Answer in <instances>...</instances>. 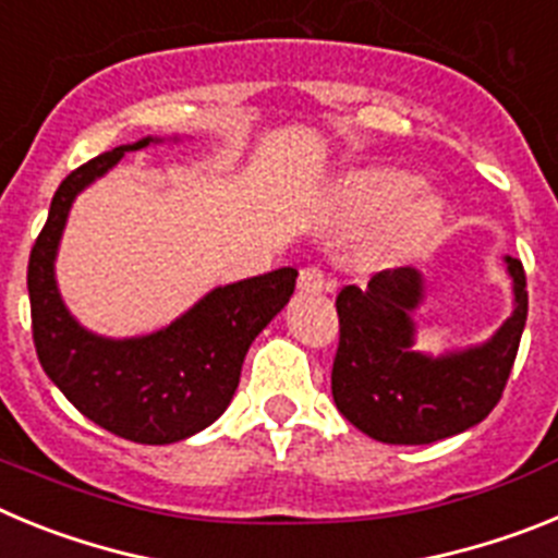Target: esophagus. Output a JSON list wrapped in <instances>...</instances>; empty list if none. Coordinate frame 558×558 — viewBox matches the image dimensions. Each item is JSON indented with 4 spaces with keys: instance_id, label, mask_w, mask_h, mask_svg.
I'll return each mask as SVG.
<instances>
[{
    "instance_id": "obj_1",
    "label": "esophagus",
    "mask_w": 558,
    "mask_h": 558,
    "mask_svg": "<svg viewBox=\"0 0 558 558\" xmlns=\"http://www.w3.org/2000/svg\"><path fill=\"white\" fill-rule=\"evenodd\" d=\"M299 288L307 290V293H322L327 288V274L318 265H307V268L299 270Z\"/></svg>"
}]
</instances>
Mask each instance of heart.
Segmentation results:
<instances>
[{
  "label": "heart",
  "instance_id": "b5f03b06",
  "mask_svg": "<svg viewBox=\"0 0 558 558\" xmlns=\"http://www.w3.org/2000/svg\"><path fill=\"white\" fill-rule=\"evenodd\" d=\"M343 209L357 223L386 218L379 231L386 245L418 240L441 218V204L430 192L416 190V179L399 170L354 172L343 186Z\"/></svg>",
  "mask_w": 558,
  "mask_h": 558
}]
</instances>
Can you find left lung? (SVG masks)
I'll use <instances>...</instances> for the list:
<instances>
[{
    "label": "left lung",
    "mask_w": 558,
    "mask_h": 558,
    "mask_svg": "<svg viewBox=\"0 0 558 558\" xmlns=\"http://www.w3.org/2000/svg\"><path fill=\"white\" fill-rule=\"evenodd\" d=\"M517 307L500 332L461 354L411 352V310L422 279L411 268L379 270L366 288L347 284L335 299L340 338L332 363V399L357 430L383 445H433L470 430L500 402L529 318L520 259H506Z\"/></svg>",
    "instance_id": "8db88e82"
}]
</instances>
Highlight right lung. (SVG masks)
I'll return each instance as SVG.
<instances>
[{
  "label": "right lung",
  "mask_w": 558,
  "mask_h": 558,
  "mask_svg": "<svg viewBox=\"0 0 558 558\" xmlns=\"http://www.w3.org/2000/svg\"><path fill=\"white\" fill-rule=\"evenodd\" d=\"M145 145L150 140L100 153L61 181L29 251V318L41 368L83 416L136 445H172L209 427L229 408L251 340L288 304L299 274L279 268L211 290L179 322L147 338L108 340L86 332L58 295V240L77 192L122 153Z\"/></svg>",
  "instance_id": "right-lung-1"
}]
</instances>
